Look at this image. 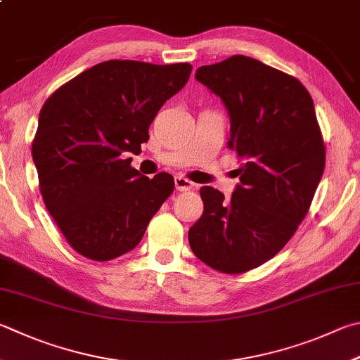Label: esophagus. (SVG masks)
<instances>
[{"instance_id":"esophagus-1","label":"esophagus","mask_w":360,"mask_h":360,"mask_svg":"<svg viewBox=\"0 0 360 360\" xmlns=\"http://www.w3.org/2000/svg\"><path fill=\"white\" fill-rule=\"evenodd\" d=\"M174 186H176V191H179V192H188L195 187L193 182L188 181L187 178H184V176H176Z\"/></svg>"}]
</instances>
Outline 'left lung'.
<instances>
[{
  "instance_id": "left-lung-1",
  "label": "left lung",
  "mask_w": 360,
  "mask_h": 360,
  "mask_svg": "<svg viewBox=\"0 0 360 360\" xmlns=\"http://www.w3.org/2000/svg\"><path fill=\"white\" fill-rule=\"evenodd\" d=\"M195 77L224 101L228 148L243 163L231 200L200 188L205 211L188 244L212 269L244 274L276 257L309 212L326 165L323 134L310 93L282 70L234 55Z\"/></svg>"
}]
</instances>
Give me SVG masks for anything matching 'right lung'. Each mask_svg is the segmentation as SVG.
Segmentation results:
<instances>
[{"label": "right lung", "mask_w": 360, "mask_h": 360, "mask_svg": "<svg viewBox=\"0 0 360 360\" xmlns=\"http://www.w3.org/2000/svg\"><path fill=\"white\" fill-rule=\"evenodd\" d=\"M192 66L132 60L96 64L58 88L39 115L32 160L39 191L68 244L110 261L140 243L174 179H153L126 159L149 140V126L184 88Z\"/></svg>", "instance_id": "add662e5"}]
</instances>
